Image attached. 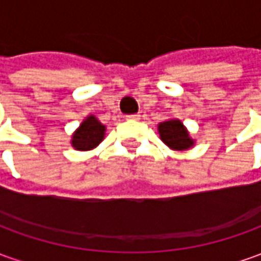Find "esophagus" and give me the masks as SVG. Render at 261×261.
Returning a JSON list of instances; mask_svg holds the SVG:
<instances>
[{"label": "esophagus", "mask_w": 261, "mask_h": 261, "mask_svg": "<svg viewBox=\"0 0 261 261\" xmlns=\"http://www.w3.org/2000/svg\"><path fill=\"white\" fill-rule=\"evenodd\" d=\"M139 118H141V115H139V113H132V115H126L127 120H138Z\"/></svg>", "instance_id": "1"}]
</instances>
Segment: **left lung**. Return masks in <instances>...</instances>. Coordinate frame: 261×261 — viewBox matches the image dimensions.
Instances as JSON below:
<instances>
[{
    "label": "left lung",
    "instance_id": "1",
    "mask_svg": "<svg viewBox=\"0 0 261 261\" xmlns=\"http://www.w3.org/2000/svg\"><path fill=\"white\" fill-rule=\"evenodd\" d=\"M159 134L161 139L170 149L175 150H185L189 149L193 145V141L189 138L188 130L185 129L183 123L180 120H166L159 123Z\"/></svg>",
    "mask_w": 261,
    "mask_h": 261
}]
</instances>
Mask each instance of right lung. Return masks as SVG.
I'll list each match as a JSON object with an SVG mask.
<instances>
[{
  "label": "right lung",
  "mask_w": 261,
  "mask_h": 261,
  "mask_svg": "<svg viewBox=\"0 0 261 261\" xmlns=\"http://www.w3.org/2000/svg\"><path fill=\"white\" fill-rule=\"evenodd\" d=\"M105 135V126L95 116H89L73 134L72 146L78 150H89L98 146Z\"/></svg>",
  "instance_id": "right-lung-1"
}]
</instances>
